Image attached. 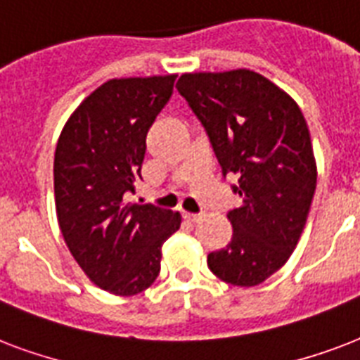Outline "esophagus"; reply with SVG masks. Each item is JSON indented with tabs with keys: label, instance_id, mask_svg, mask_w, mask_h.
<instances>
[{
	"label": "esophagus",
	"instance_id": "1",
	"mask_svg": "<svg viewBox=\"0 0 360 360\" xmlns=\"http://www.w3.org/2000/svg\"><path fill=\"white\" fill-rule=\"evenodd\" d=\"M183 219L186 220V222H198V220L202 219L200 214H194V213H183Z\"/></svg>",
	"mask_w": 360,
	"mask_h": 360
}]
</instances>
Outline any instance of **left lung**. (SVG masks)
I'll return each mask as SVG.
<instances>
[{
	"label": "left lung",
	"mask_w": 360,
	"mask_h": 360,
	"mask_svg": "<svg viewBox=\"0 0 360 360\" xmlns=\"http://www.w3.org/2000/svg\"><path fill=\"white\" fill-rule=\"evenodd\" d=\"M175 87L205 129L222 175L237 177L233 237L209 254V269L228 284H262L295 250L316 191L304 115L254 70L183 75Z\"/></svg>",
	"instance_id": "1"
}]
</instances>
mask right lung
<instances>
[{
  "label": "right lung",
  "instance_id": "right-lung-1",
  "mask_svg": "<svg viewBox=\"0 0 360 360\" xmlns=\"http://www.w3.org/2000/svg\"><path fill=\"white\" fill-rule=\"evenodd\" d=\"M175 75L115 78L70 115L53 158L56 211L63 239L93 284L136 295L160 273L164 240L181 214L124 202L141 179L146 136L174 93Z\"/></svg>",
  "mask_w": 360,
  "mask_h": 360
}]
</instances>
